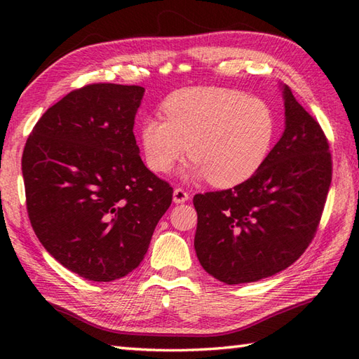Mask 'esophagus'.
I'll return each instance as SVG.
<instances>
[{
    "label": "esophagus",
    "mask_w": 359,
    "mask_h": 359,
    "mask_svg": "<svg viewBox=\"0 0 359 359\" xmlns=\"http://www.w3.org/2000/svg\"><path fill=\"white\" fill-rule=\"evenodd\" d=\"M189 199V194L187 191H184L182 188H175L174 193H172V201L174 203H184Z\"/></svg>",
    "instance_id": "obj_1"
}]
</instances>
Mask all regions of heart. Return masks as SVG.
<instances>
[{
    "label": "heart",
    "mask_w": 359,
    "mask_h": 359,
    "mask_svg": "<svg viewBox=\"0 0 359 359\" xmlns=\"http://www.w3.org/2000/svg\"><path fill=\"white\" fill-rule=\"evenodd\" d=\"M162 109L166 120L149 117L140 126L144 162L154 172L170 171L188 144V177L231 188L261 170L276 137L271 106L238 89H182Z\"/></svg>",
    "instance_id": "b5f03b06"
}]
</instances>
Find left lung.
<instances>
[{
  "instance_id": "1",
  "label": "left lung",
  "mask_w": 359,
  "mask_h": 359,
  "mask_svg": "<svg viewBox=\"0 0 359 359\" xmlns=\"http://www.w3.org/2000/svg\"><path fill=\"white\" fill-rule=\"evenodd\" d=\"M285 129L253 177L196 194L194 248L203 270L228 285L273 276L306 251L332 182L329 142L318 121L280 85Z\"/></svg>"
}]
</instances>
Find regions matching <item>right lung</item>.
<instances>
[{"mask_svg":"<svg viewBox=\"0 0 359 359\" xmlns=\"http://www.w3.org/2000/svg\"><path fill=\"white\" fill-rule=\"evenodd\" d=\"M142 86L95 83L43 114L22 152L30 224L79 276L111 282L147 255L172 188L140 158L134 120Z\"/></svg>","mask_w":359,"mask_h":359,"instance_id":"right-lung-1","label":"right lung"}]
</instances>
